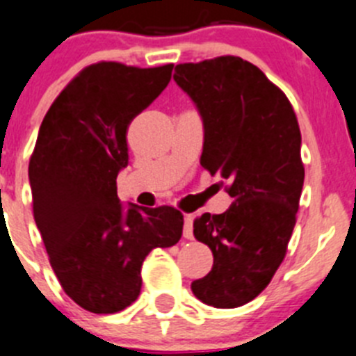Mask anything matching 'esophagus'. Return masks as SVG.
Returning <instances> with one entry per match:
<instances>
[{
    "label": "esophagus",
    "mask_w": 356,
    "mask_h": 356,
    "mask_svg": "<svg viewBox=\"0 0 356 356\" xmlns=\"http://www.w3.org/2000/svg\"><path fill=\"white\" fill-rule=\"evenodd\" d=\"M192 215H185L184 218V236L187 238V240H192L194 238V233H192Z\"/></svg>",
    "instance_id": "esophagus-1"
}]
</instances>
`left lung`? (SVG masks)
<instances>
[{"label": "left lung", "instance_id": "left-lung-1", "mask_svg": "<svg viewBox=\"0 0 356 356\" xmlns=\"http://www.w3.org/2000/svg\"><path fill=\"white\" fill-rule=\"evenodd\" d=\"M172 77L203 118L201 165L233 197L224 213L194 220L213 266L192 293L207 305L240 307L270 284L288 250L305 176L298 122L288 97L242 58L176 65Z\"/></svg>", "mask_w": 356, "mask_h": 356}]
</instances>
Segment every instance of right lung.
<instances>
[{
	"label": "right lung",
	"mask_w": 356,
	"mask_h": 356,
	"mask_svg": "<svg viewBox=\"0 0 356 356\" xmlns=\"http://www.w3.org/2000/svg\"><path fill=\"white\" fill-rule=\"evenodd\" d=\"M153 68L100 61L81 70L49 107L29 159L33 215L63 291L95 314H114L141 293V266L178 243L172 207L123 208L116 176L129 164L127 129L171 81Z\"/></svg>",
	"instance_id": "1"
}]
</instances>
